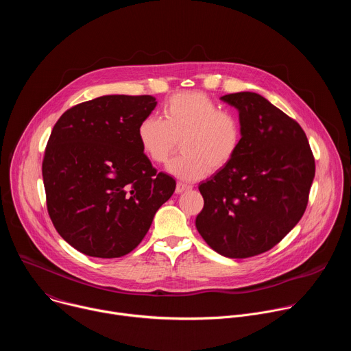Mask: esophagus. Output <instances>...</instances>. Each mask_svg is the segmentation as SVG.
Segmentation results:
<instances>
[{
  "label": "esophagus",
  "instance_id": "obj_1",
  "mask_svg": "<svg viewBox=\"0 0 351 351\" xmlns=\"http://www.w3.org/2000/svg\"><path fill=\"white\" fill-rule=\"evenodd\" d=\"M193 187L190 186V184H187V183H183V182H178L176 183V193L178 194H182V193H184V191H189V190H191Z\"/></svg>",
  "mask_w": 351,
  "mask_h": 351
}]
</instances>
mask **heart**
Segmentation results:
<instances>
[{"mask_svg": "<svg viewBox=\"0 0 351 351\" xmlns=\"http://www.w3.org/2000/svg\"><path fill=\"white\" fill-rule=\"evenodd\" d=\"M241 138L240 118L221 110L202 91L173 94L162 107V119L148 115L137 126L141 152L153 164H167L180 141L183 154L168 169L189 182L228 167L239 153Z\"/></svg>", "mask_w": 351, "mask_h": 351, "instance_id": "b5f03b06", "label": "heart"}]
</instances>
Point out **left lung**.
<instances>
[{"label":"left lung","mask_w":351,"mask_h":351,"mask_svg":"<svg viewBox=\"0 0 351 351\" xmlns=\"http://www.w3.org/2000/svg\"><path fill=\"white\" fill-rule=\"evenodd\" d=\"M243 129L233 161L198 186L204 208L195 228L223 257L248 258L276 245L302 219L315 176L307 136L257 93L221 97Z\"/></svg>","instance_id":"left-lung-1"}]
</instances>
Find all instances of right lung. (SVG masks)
Returning a JSON list of instances; mask_svg holds the SVG:
<instances>
[{"instance_id":"1","label":"right lung","mask_w":351,"mask_h":351,"mask_svg":"<svg viewBox=\"0 0 351 351\" xmlns=\"http://www.w3.org/2000/svg\"><path fill=\"white\" fill-rule=\"evenodd\" d=\"M153 95H103L80 103L54 125L43 158L47 210L77 252L118 258L134 250L175 191L137 140Z\"/></svg>"}]
</instances>
